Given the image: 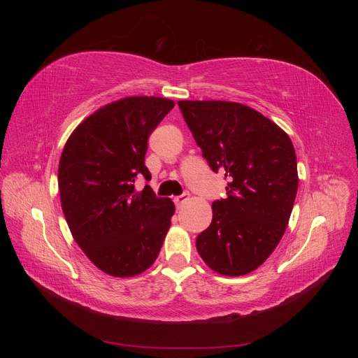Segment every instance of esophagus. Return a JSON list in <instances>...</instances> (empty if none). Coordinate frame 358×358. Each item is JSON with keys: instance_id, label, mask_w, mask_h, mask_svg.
Wrapping results in <instances>:
<instances>
[{"instance_id": "34e87169", "label": "esophagus", "mask_w": 358, "mask_h": 358, "mask_svg": "<svg viewBox=\"0 0 358 358\" xmlns=\"http://www.w3.org/2000/svg\"><path fill=\"white\" fill-rule=\"evenodd\" d=\"M188 200V194H182V196H178V197H175V204H176V208H180V206L185 203Z\"/></svg>"}]
</instances>
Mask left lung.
<instances>
[{
  "label": "left lung",
  "instance_id": "8db88e82",
  "mask_svg": "<svg viewBox=\"0 0 358 358\" xmlns=\"http://www.w3.org/2000/svg\"><path fill=\"white\" fill-rule=\"evenodd\" d=\"M203 158L227 179L197 251L215 272L242 276L275 251L288 225L299 176L292 142L275 122L231 101H179Z\"/></svg>",
  "mask_w": 358,
  "mask_h": 358
}]
</instances>
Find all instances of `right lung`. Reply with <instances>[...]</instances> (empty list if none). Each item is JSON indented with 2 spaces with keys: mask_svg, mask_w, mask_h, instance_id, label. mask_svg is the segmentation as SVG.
<instances>
[{
  "mask_svg": "<svg viewBox=\"0 0 358 358\" xmlns=\"http://www.w3.org/2000/svg\"><path fill=\"white\" fill-rule=\"evenodd\" d=\"M175 103L127 96L101 107L74 129L58 169L62 212L82 251L103 272L128 278L157 259L175 204L157 197L145 166L148 137Z\"/></svg>",
  "mask_w": 358,
  "mask_h": 358,
  "instance_id": "obj_1",
  "label": "right lung"
}]
</instances>
